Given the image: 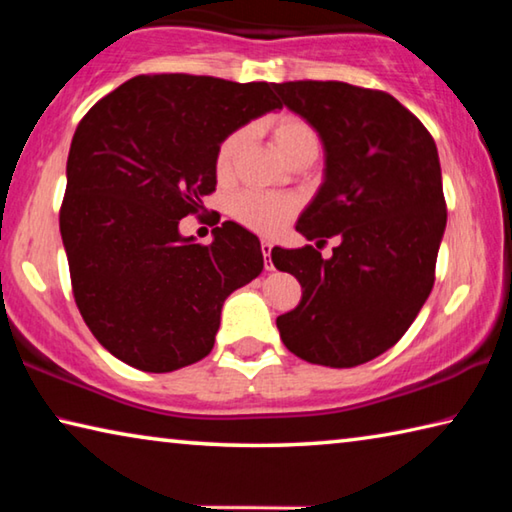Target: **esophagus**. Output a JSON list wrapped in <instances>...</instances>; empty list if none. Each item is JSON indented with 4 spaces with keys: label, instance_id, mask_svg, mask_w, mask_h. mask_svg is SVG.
<instances>
[{
    "label": "esophagus",
    "instance_id": "obj_1",
    "mask_svg": "<svg viewBox=\"0 0 512 512\" xmlns=\"http://www.w3.org/2000/svg\"><path fill=\"white\" fill-rule=\"evenodd\" d=\"M271 248H273L271 241H262V253H264V264H266V271H273V262H271Z\"/></svg>",
    "mask_w": 512,
    "mask_h": 512
}]
</instances>
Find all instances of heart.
I'll use <instances>...</instances> for the list:
<instances>
[{"label": "heart", "mask_w": 512, "mask_h": 512, "mask_svg": "<svg viewBox=\"0 0 512 512\" xmlns=\"http://www.w3.org/2000/svg\"><path fill=\"white\" fill-rule=\"evenodd\" d=\"M271 131V140L275 151L280 158L287 162L296 160L298 155L318 151V135L311 128L309 121L298 115H280L268 124ZM246 142V131H232L225 135L219 149L214 155V171L216 178L225 180L235 171L237 158L241 153V146ZM296 212V203L291 198L273 196V194H259V192H241L232 198L230 214L237 223L259 232V235H277L287 221Z\"/></svg>", "instance_id": "obj_1"}]
</instances>
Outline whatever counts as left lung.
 <instances>
[{"label":"left lung","mask_w":512,"mask_h":512,"mask_svg":"<svg viewBox=\"0 0 512 512\" xmlns=\"http://www.w3.org/2000/svg\"><path fill=\"white\" fill-rule=\"evenodd\" d=\"M284 106L318 133L325 178L296 230L325 244L271 250L302 287L277 316L282 343L309 363L352 368L402 339L433 287L447 207L438 149L427 128L381 90L341 81L273 83Z\"/></svg>","instance_id":"left-lung-1"}]
</instances>
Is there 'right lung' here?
<instances>
[{
    "label": "right lung",
    "instance_id": "obj_1",
    "mask_svg": "<svg viewBox=\"0 0 512 512\" xmlns=\"http://www.w3.org/2000/svg\"><path fill=\"white\" fill-rule=\"evenodd\" d=\"M280 108L273 83L142 74L81 119L60 237L76 307L112 357L171 372L210 354L225 298L262 273V246L235 221L210 246L178 223L216 189L223 137Z\"/></svg>",
    "mask_w": 512,
    "mask_h": 512
}]
</instances>
